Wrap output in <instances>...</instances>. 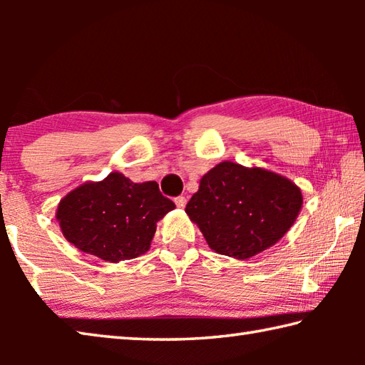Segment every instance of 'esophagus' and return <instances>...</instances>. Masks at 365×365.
I'll return each instance as SVG.
<instances>
[{"label": "esophagus", "mask_w": 365, "mask_h": 365, "mask_svg": "<svg viewBox=\"0 0 365 365\" xmlns=\"http://www.w3.org/2000/svg\"><path fill=\"white\" fill-rule=\"evenodd\" d=\"M174 201H175L177 207H185V206H187V197H185V196H177Z\"/></svg>", "instance_id": "34e87169"}]
</instances>
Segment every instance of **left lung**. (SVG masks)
<instances>
[{
	"mask_svg": "<svg viewBox=\"0 0 365 365\" xmlns=\"http://www.w3.org/2000/svg\"><path fill=\"white\" fill-rule=\"evenodd\" d=\"M301 190L270 170L220 163L201 178L185 212L209 248L248 259L274 246L298 217Z\"/></svg>",
	"mask_w": 365,
	"mask_h": 365,
	"instance_id": "left-lung-1",
	"label": "left lung"
}]
</instances>
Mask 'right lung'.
Here are the masks:
<instances>
[{"label": "right lung", "mask_w": 365, "mask_h": 365, "mask_svg": "<svg viewBox=\"0 0 365 365\" xmlns=\"http://www.w3.org/2000/svg\"><path fill=\"white\" fill-rule=\"evenodd\" d=\"M175 207L156 182L133 183L113 172L63 197L56 219L69 243L103 261L135 259L150 250L156 222Z\"/></svg>", "instance_id": "obj_1"}]
</instances>
